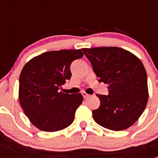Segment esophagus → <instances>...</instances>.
<instances>
[{
  "mask_svg": "<svg viewBox=\"0 0 158 158\" xmlns=\"http://www.w3.org/2000/svg\"><path fill=\"white\" fill-rule=\"evenodd\" d=\"M82 95H83V98H85H85H88L89 97H90V95H89V94H87L86 92H82Z\"/></svg>",
  "mask_w": 158,
  "mask_h": 158,
  "instance_id": "34e87169",
  "label": "esophagus"
}]
</instances>
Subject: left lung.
I'll use <instances>...</instances> for the list:
<instances>
[{"mask_svg": "<svg viewBox=\"0 0 158 158\" xmlns=\"http://www.w3.org/2000/svg\"><path fill=\"white\" fill-rule=\"evenodd\" d=\"M99 82L108 84L109 95L97 94L100 106L92 111L97 124L113 131L128 128L145 109L147 73L139 58L115 47L83 48Z\"/></svg>", "mask_w": 158, "mask_h": 158, "instance_id": "8db88e82", "label": "left lung"}]
</instances>
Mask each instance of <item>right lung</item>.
I'll return each mask as SVG.
<instances>
[{
    "label": "right lung",
    "mask_w": 158,
    "mask_h": 158,
    "mask_svg": "<svg viewBox=\"0 0 158 158\" xmlns=\"http://www.w3.org/2000/svg\"><path fill=\"white\" fill-rule=\"evenodd\" d=\"M83 56L81 49L49 51L32 58L19 79V101L30 122L44 131H58L74 120L82 94L63 93L60 87L72 76V62Z\"/></svg>",
    "instance_id": "right-lung-1"
}]
</instances>
